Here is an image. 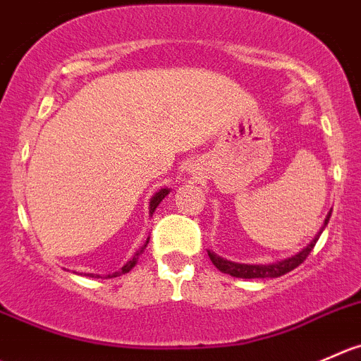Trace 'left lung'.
<instances>
[{"mask_svg":"<svg viewBox=\"0 0 361 361\" xmlns=\"http://www.w3.org/2000/svg\"><path fill=\"white\" fill-rule=\"evenodd\" d=\"M330 216H331V212L328 213V216L324 219V226L323 227H326ZM319 234H317V236L314 238L312 241H310V245H307V247L303 248L302 252H298V254L293 255V257L284 259V261L274 262V264H240V262L226 261V259L219 257V255H215L213 252H208V255H209V259H212L213 264H215L216 268L222 271V274L231 275V277H238V279H274V277H281V275H284V274H289L291 269H295L296 266L302 264V262L305 261L307 257H309L310 252H312L314 245H316L317 240H319Z\"/></svg>","mask_w":361,"mask_h":361,"instance_id":"left-lung-1","label":"left lung"}]
</instances>
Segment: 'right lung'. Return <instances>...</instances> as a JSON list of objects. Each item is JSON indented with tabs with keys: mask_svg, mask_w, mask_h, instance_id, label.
<instances>
[{
	"mask_svg": "<svg viewBox=\"0 0 361 361\" xmlns=\"http://www.w3.org/2000/svg\"><path fill=\"white\" fill-rule=\"evenodd\" d=\"M167 194H169V190H167V188H162V190H160V192H157V194L153 195V197H152V201H149V215H153V212H155V209H157V206L160 204V201H162V199L166 197ZM148 240H149V238H148ZM145 247H146V245H145ZM145 247H141V248H139V250L135 252V254H134V257H132L130 261H128L127 264L123 266V268H121V269H118V271H114V274L107 275V279L120 277V275H123V274H128V271H130V269L134 268V266H135V262H137L139 255L142 254V250H145ZM87 277H95V275H93V274H87Z\"/></svg>",
	"mask_w": 361,
	"mask_h": 361,
	"instance_id": "add662e5",
	"label": "right lung"
}]
</instances>
